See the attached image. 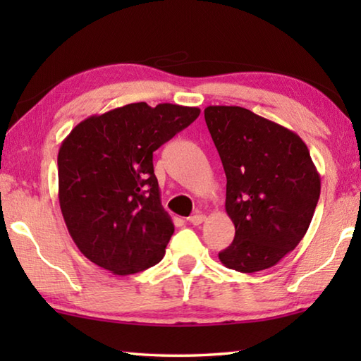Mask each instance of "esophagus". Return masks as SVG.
I'll list each match as a JSON object with an SVG mask.
<instances>
[{
	"label": "esophagus",
	"instance_id": "34e87169",
	"mask_svg": "<svg viewBox=\"0 0 361 361\" xmlns=\"http://www.w3.org/2000/svg\"><path fill=\"white\" fill-rule=\"evenodd\" d=\"M188 221L194 226H199L205 221V215H202V213H195V215L188 218Z\"/></svg>",
	"mask_w": 361,
	"mask_h": 361
}]
</instances>
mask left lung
<instances>
[{"instance_id":"1","label":"left lung","mask_w":361,"mask_h":361,"mask_svg":"<svg viewBox=\"0 0 361 361\" xmlns=\"http://www.w3.org/2000/svg\"><path fill=\"white\" fill-rule=\"evenodd\" d=\"M205 122L226 173V213L235 226L219 252L226 267L264 271L302 240L320 197V175L305 143L242 106H207Z\"/></svg>"}]
</instances>
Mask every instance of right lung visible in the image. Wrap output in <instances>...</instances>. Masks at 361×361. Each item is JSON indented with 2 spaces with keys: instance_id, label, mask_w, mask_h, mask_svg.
Wrapping results in <instances>:
<instances>
[{
  "instance_id": "add662e5",
  "label": "right lung",
  "mask_w": 361,
  "mask_h": 361,
  "mask_svg": "<svg viewBox=\"0 0 361 361\" xmlns=\"http://www.w3.org/2000/svg\"><path fill=\"white\" fill-rule=\"evenodd\" d=\"M200 109L130 103L84 119L59 149V202L85 258L116 276L157 264L175 226L161 204L152 152Z\"/></svg>"
}]
</instances>
